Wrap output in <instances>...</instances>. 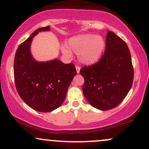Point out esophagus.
<instances>
[{
	"instance_id": "obj_1",
	"label": "esophagus",
	"mask_w": 149,
	"mask_h": 149,
	"mask_svg": "<svg viewBox=\"0 0 149 149\" xmlns=\"http://www.w3.org/2000/svg\"><path fill=\"white\" fill-rule=\"evenodd\" d=\"M76 70H77V73H79V71H80V67L79 66H78V65H76Z\"/></svg>"
}]
</instances>
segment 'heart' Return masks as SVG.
<instances>
[{"label":"heart","mask_w":149,"mask_h":149,"mask_svg":"<svg viewBox=\"0 0 149 149\" xmlns=\"http://www.w3.org/2000/svg\"><path fill=\"white\" fill-rule=\"evenodd\" d=\"M105 47L102 37L93 34H84L73 37L68 40L67 46L62 47V52L68 56H71L72 51L77 54L82 63L91 65L100 58Z\"/></svg>","instance_id":"1"}]
</instances>
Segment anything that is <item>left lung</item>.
Segmentation results:
<instances>
[{
    "mask_svg": "<svg viewBox=\"0 0 149 149\" xmlns=\"http://www.w3.org/2000/svg\"><path fill=\"white\" fill-rule=\"evenodd\" d=\"M80 74L84 78V95L91 105L102 111L115 108L133 82L134 69L127 44L109 31L104 54L95 64L81 68Z\"/></svg>",
    "mask_w": 149,
    "mask_h": 149,
    "instance_id": "left-lung-1",
    "label": "left lung"
}]
</instances>
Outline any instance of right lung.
Instances as JSON below:
<instances>
[{"mask_svg": "<svg viewBox=\"0 0 149 149\" xmlns=\"http://www.w3.org/2000/svg\"><path fill=\"white\" fill-rule=\"evenodd\" d=\"M49 31V26L36 30L19 45L14 61V77L19 96L30 107L49 112L63 102L68 87L77 74L72 63L65 64L54 59L38 62L31 54L32 40L39 31Z\"/></svg>", "mask_w": 149, "mask_h": 149, "instance_id": "add662e5", "label": "right lung"}]
</instances>
